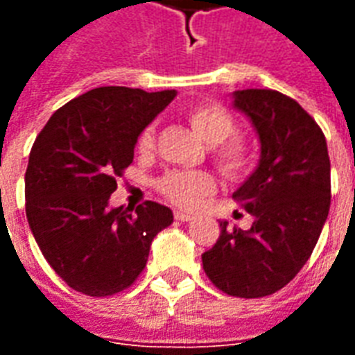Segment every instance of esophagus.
<instances>
[{"instance_id":"34e87169","label":"esophagus","mask_w":355,"mask_h":355,"mask_svg":"<svg viewBox=\"0 0 355 355\" xmlns=\"http://www.w3.org/2000/svg\"><path fill=\"white\" fill-rule=\"evenodd\" d=\"M175 218H177L178 223H188V220H192V215L182 213V211H177V213H175Z\"/></svg>"}]
</instances>
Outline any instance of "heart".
<instances>
[{"instance_id": "b5f03b06", "label": "heart", "mask_w": 355, "mask_h": 355, "mask_svg": "<svg viewBox=\"0 0 355 355\" xmlns=\"http://www.w3.org/2000/svg\"><path fill=\"white\" fill-rule=\"evenodd\" d=\"M188 123L201 139L213 146V159L224 175L238 178L251 167L253 154L245 140L234 137L236 119L223 104L216 102H196L184 112ZM155 129L150 125L139 137L140 152L154 148ZM157 190L178 207L193 209L205 196L215 190V180L203 171H167L157 180Z\"/></svg>"}]
</instances>
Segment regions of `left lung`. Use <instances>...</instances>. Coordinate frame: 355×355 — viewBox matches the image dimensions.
Segmentation results:
<instances>
[{
  "instance_id": "1",
  "label": "left lung",
  "mask_w": 355,
  "mask_h": 355,
  "mask_svg": "<svg viewBox=\"0 0 355 355\" xmlns=\"http://www.w3.org/2000/svg\"><path fill=\"white\" fill-rule=\"evenodd\" d=\"M261 140L253 175L234 192L253 216L249 230L220 223V236L201 254L215 287L261 298L285 287L310 259L331 205V162L320 125L297 101L272 89L234 93Z\"/></svg>"
}]
</instances>
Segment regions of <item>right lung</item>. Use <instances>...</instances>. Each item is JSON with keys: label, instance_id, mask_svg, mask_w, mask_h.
I'll list each match as a JSON object with an SVG mask.
<instances>
[{"label": "right lung", "instance_id": "right-lung-1", "mask_svg": "<svg viewBox=\"0 0 355 355\" xmlns=\"http://www.w3.org/2000/svg\"><path fill=\"white\" fill-rule=\"evenodd\" d=\"M177 91L96 87L58 108L37 135L24 193L30 230L45 261L73 291L110 297L144 270L152 239L173 223L144 201L108 207L116 178L132 163L139 135Z\"/></svg>", "mask_w": 355, "mask_h": 355}]
</instances>
